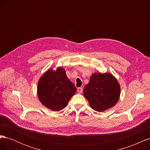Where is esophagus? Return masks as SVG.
<instances>
[{
	"label": "esophagus",
	"instance_id": "esophagus-1",
	"mask_svg": "<svg viewBox=\"0 0 150 150\" xmlns=\"http://www.w3.org/2000/svg\"><path fill=\"white\" fill-rule=\"evenodd\" d=\"M77 91H78V92L79 93H81L83 92V88H78V89H77Z\"/></svg>",
	"mask_w": 150,
	"mask_h": 150
}]
</instances>
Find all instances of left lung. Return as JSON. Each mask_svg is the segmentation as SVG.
<instances>
[{
  "instance_id": "left-lung-1",
  "label": "left lung",
  "mask_w": 150,
  "mask_h": 150,
  "mask_svg": "<svg viewBox=\"0 0 150 150\" xmlns=\"http://www.w3.org/2000/svg\"><path fill=\"white\" fill-rule=\"evenodd\" d=\"M120 93V86L115 77L110 73L100 72L91 75L83 91L90 106L98 112L114 106L119 100Z\"/></svg>"
}]
</instances>
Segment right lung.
<instances>
[{
  "label": "right lung",
  "instance_id": "1",
  "mask_svg": "<svg viewBox=\"0 0 150 150\" xmlns=\"http://www.w3.org/2000/svg\"><path fill=\"white\" fill-rule=\"evenodd\" d=\"M76 92V87L61 67L56 71L48 69L38 81L39 101L44 106L54 111L63 110Z\"/></svg>",
  "mask_w": 150,
  "mask_h": 150
}]
</instances>
